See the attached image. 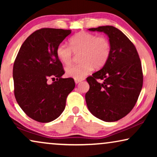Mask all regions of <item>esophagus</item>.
<instances>
[{
  "mask_svg": "<svg viewBox=\"0 0 157 157\" xmlns=\"http://www.w3.org/2000/svg\"><path fill=\"white\" fill-rule=\"evenodd\" d=\"M83 79H75V83H78L79 82H81V81H82Z\"/></svg>",
  "mask_w": 157,
  "mask_h": 157,
  "instance_id": "obj_1",
  "label": "esophagus"
}]
</instances>
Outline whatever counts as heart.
<instances>
[{
  "label": "heart",
  "instance_id": "b5f03b06",
  "mask_svg": "<svg viewBox=\"0 0 157 157\" xmlns=\"http://www.w3.org/2000/svg\"><path fill=\"white\" fill-rule=\"evenodd\" d=\"M69 46L58 45L56 53L61 63L68 65L72 62L73 53H79V63L66 68L67 76L75 79H82L93 70L104 67L111 52L110 40L106 36H98L86 31H80L68 40Z\"/></svg>",
  "mask_w": 157,
  "mask_h": 157
}]
</instances>
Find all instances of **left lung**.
<instances>
[{
	"label": "left lung",
	"mask_w": 157,
	"mask_h": 157,
	"mask_svg": "<svg viewBox=\"0 0 157 157\" xmlns=\"http://www.w3.org/2000/svg\"><path fill=\"white\" fill-rule=\"evenodd\" d=\"M89 30L108 35L111 52L106 65L87 77L88 109L102 121H118L132 110L142 89L140 59L133 43L117 28L105 25Z\"/></svg>",
	"instance_id": "obj_1"
}]
</instances>
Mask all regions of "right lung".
I'll list each match as a JSON object with an SVG mask.
<instances>
[{
	"label": "right lung",
	"instance_id": "1",
	"mask_svg": "<svg viewBox=\"0 0 157 157\" xmlns=\"http://www.w3.org/2000/svg\"><path fill=\"white\" fill-rule=\"evenodd\" d=\"M71 30L44 28L28 37L14 61V95L28 117L41 123L57 119L75 87L74 78H63V65L56 50ZM49 78L57 79L48 85Z\"/></svg>",
	"mask_w": 157,
	"mask_h": 157
}]
</instances>
